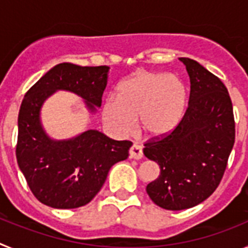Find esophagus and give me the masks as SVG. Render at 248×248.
Masks as SVG:
<instances>
[{
	"instance_id": "34e87169",
	"label": "esophagus",
	"mask_w": 248,
	"mask_h": 248,
	"mask_svg": "<svg viewBox=\"0 0 248 248\" xmlns=\"http://www.w3.org/2000/svg\"><path fill=\"white\" fill-rule=\"evenodd\" d=\"M129 157L135 160L141 159V157H143V149H141V146L137 145V144H134V145L131 146L130 150H129Z\"/></svg>"
}]
</instances>
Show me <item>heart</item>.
<instances>
[{
  "label": "heart",
  "instance_id": "heart-1",
  "mask_svg": "<svg viewBox=\"0 0 248 248\" xmlns=\"http://www.w3.org/2000/svg\"><path fill=\"white\" fill-rule=\"evenodd\" d=\"M189 102L179 77L161 72L138 71L117 85V98L102 105V117L114 134L124 137L137 125L150 138H163L184 119Z\"/></svg>",
  "mask_w": 248,
  "mask_h": 248
}]
</instances>
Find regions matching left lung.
I'll list each match as a JSON object with an SVG mask.
<instances>
[{
  "label": "left lung",
  "instance_id": "left-lung-1",
  "mask_svg": "<svg viewBox=\"0 0 248 248\" xmlns=\"http://www.w3.org/2000/svg\"><path fill=\"white\" fill-rule=\"evenodd\" d=\"M190 77L189 107L176 129L149 140L144 155L160 166L146 186L149 198L165 210L199 205L216 190L235 143V120L227 88L194 59L180 58Z\"/></svg>",
  "mask_w": 248,
  "mask_h": 248
}]
</instances>
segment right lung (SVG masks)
Instances as JSON below:
<instances>
[{
	"mask_svg": "<svg viewBox=\"0 0 248 248\" xmlns=\"http://www.w3.org/2000/svg\"><path fill=\"white\" fill-rule=\"evenodd\" d=\"M109 67L54 65L26 93L18 114L16 156L31 191L53 209L87 205L102 189L114 164L129 156L128 140H113L98 130L71 139H52L41 122L42 105L57 91L77 94L95 113L108 83Z\"/></svg>",
	"mask_w": 248,
	"mask_h": 248,
	"instance_id": "add662e5",
	"label": "right lung"
}]
</instances>
